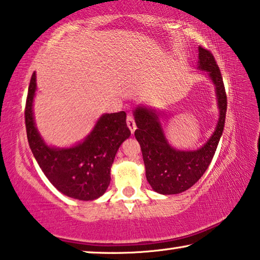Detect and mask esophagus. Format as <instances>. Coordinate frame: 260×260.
I'll list each match as a JSON object with an SVG mask.
<instances>
[{"label": "esophagus", "mask_w": 260, "mask_h": 260, "mask_svg": "<svg viewBox=\"0 0 260 260\" xmlns=\"http://www.w3.org/2000/svg\"><path fill=\"white\" fill-rule=\"evenodd\" d=\"M127 126H128L132 133H134L135 129H137V122H135V119L132 114L127 115Z\"/></svg>", "instance_id": "1"}]
</instances>
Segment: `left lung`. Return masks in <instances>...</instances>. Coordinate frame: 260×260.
<instances>
[{
	"label": "left lung",
	"mask_w": 260,
	"mask_h": 260,
	"mask_svg": "<svg viewBox=\"0 0 260 260\" xmlns=\"http://www.w3.org/2000/svg\"><path fill=\"white\" fill-rule=\"evenodd\" d=\"M199 68L209 73L215 84L219 122L205 146L194 151H180L170 147L164 138L158 117L152 110L138 108L134 111L138 129L135 138L140 142L146 167V177L150 186L162 194H176L193 186L207 170L219 145L224 128L226 93L215 57L207 48L199 46Z\"/></svg>",
	"instance_id": "obj_1"
}]
</instances>
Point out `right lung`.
Returning a JSON list of instances; mask_svg holds the SVG:
<instances>
[{
	"instance_id": "right-lung-1",
	"label": "right lung",
	"mask_w": 260,
	"mask_h": 260,
	"mask_svg": "<svg viewBox=\"0 0 260 260\" xmlns=\"http://www.w3.org/2000/svg\"><path fill=\"white\" fill-rule=\"evenodd\" d=\"M36 73L32 74L25 105L27 141L41 170L64 196L78 200H94L104 194L111 176V167L121 143L131 131L126 113L104 114L91 134L83 142L69 149H56L45 145L37 131L32 113L36 91Z\"/></svg>"
}]
</instances>
